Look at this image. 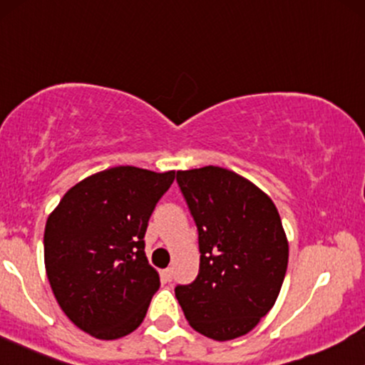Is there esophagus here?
Segmentation results:
<instances>
[{
	"mask_svg": "<svg viewBox=\"0 0 365 365\" xmlns=\"http://www.w3.org/2000/svg\"><path fill=\"white\" fill-rule=\"evenodd\" d=\"M161 275H163V279L166 280V282H170V280L173 279V269H165L163 274H161Z\"/></svg>",
	"mask_w": 365,
	"mask_h": 365,
	"instance_id": "1",
	"label": "esophagus"
}]
</instances>
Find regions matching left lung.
<instances>
[{
    "label": "left lung",
    "instance_id": "obj_1",
    "mask_svg": "<svg viewBox=\"0 0 365 365\" xmlns=\"http://www.w3.org/2000/svg\"><path fill=\"white\" fill-rule=\"evenodd\" d=\"M199 232L194 282L175 296L190 327L212 340H232L257 327L277 299L289 245L270 197L235 171L204 166L177 171Z\"/></svg>",
    "mask_w": 365,
    "mask_h": 365
}]
</instances>
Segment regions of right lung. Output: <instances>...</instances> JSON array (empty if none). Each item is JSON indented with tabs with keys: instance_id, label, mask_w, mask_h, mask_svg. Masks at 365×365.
I'll return each mask as SVG.
<instances>
[{
	"instance_id": "1",
	"label": "right lung",
	"mask_w": 365,
	"mask_h": 365,
	"mask_svg": "<svg viewBox=\"0 0 365 365\" xmlns=\"http://www.w3.org/2000/svg\"><path fill=\"white\" fill-rule=\"evenodd\" d=\"M175 171H100L69 188L43 232L52 292L71 322L100 340L129 335L160 289L144 235Z\"/></svg>"
}]
</instances>
